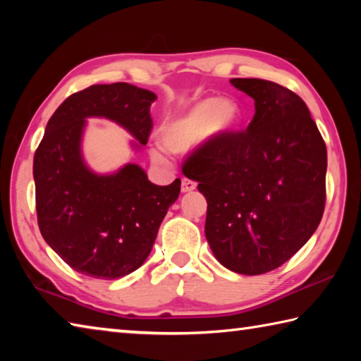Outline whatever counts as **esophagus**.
Wrapping results in <instances>:
<instances>
[{
	"label": "esophagus",
	"mask_w": 361,
	"mask_h": 361,
	"mask_svg": "<svg viewBox=\"0 0 361 361\" xmlns=\"http://www.w3.org/2000/svg\"><path fill=\"white\" fill-rule=\"evenodd\" d=\"M195 186H197V185H195L194 181L188 180V178H183V181H181V192H191V191H194Z\"/></svg>",
	"instance_id": "1"
}]
</instances>
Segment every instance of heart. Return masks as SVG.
Masks as SVG:
<instances>
[{"label": "heart", "instance_id": "1", "mask_svg": "<svg viewBox=\"0 0 361 361\" xmlns=\"http://www.w3.org/2000/svg\"><path fill=\"white\" fill-rule=\"evenodd\" d=\"M242 119L243 109L235 99L205 97L164 122L159 129V143L170 152H186L199 143H213L229 137L239 129ZM161 149L156 146L151 149L156 162L166 161Z\"/></svg>", "mask_w": 361, "mask_h": 361}]
</instances>
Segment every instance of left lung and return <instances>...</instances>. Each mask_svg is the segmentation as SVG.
I'll return each instance as SVG.
<instances>
[{"label":"left lung","mask_w":361,"mask_h":361,"mask_svg":"<svg viewBox=\"0 0 361 361\" xmlns=\"http://www.w3.org/2000/svg\"><path fill=\"white\" fill-rule=\"evenodd\" d=\"M231 84L255 100L253 121L200 148L183 173L209 204L205 237L219 264L258 276L288 261L319 228L326 146L295 92L264 79Z\"/></svg>","instance_id":"1"}]
</instances>
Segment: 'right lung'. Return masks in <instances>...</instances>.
Returning a JSON list of instances; mask_svg holds the SVG:
<instances>
[{
  "label": "right lung",
  "mask_w": 361,
  "mask_h": 361,
  "mask_svg": "<svg viewBox=\"0 0 361 361\" xmlns=\"http://www.w3.org/2000/svg\"><path fill=\"white\" fill-rule=\"evenodd\" d=\"M154 92L127 82L97 84L70 95L46 126L33 159L36 212L47 245L84 276L114 280L143 264L159 226L180 195L181 180L157 186L138 164L109 173L87 166L82 138L87 119L113 121L148 143Z\"/></svg>",
  "instance_id": "right-lung-1"
}]
</instances>
